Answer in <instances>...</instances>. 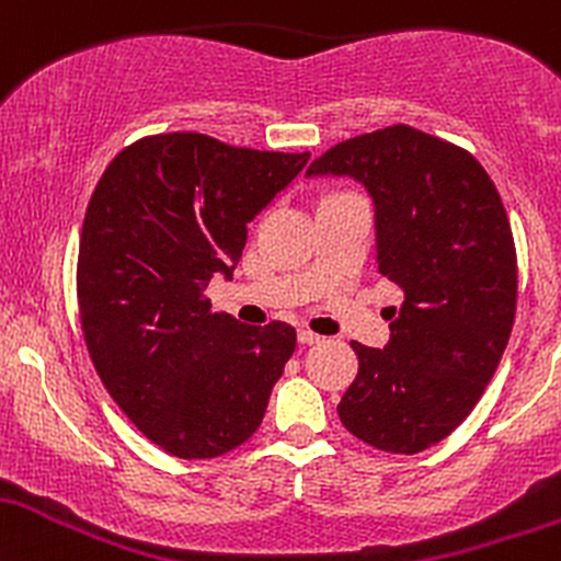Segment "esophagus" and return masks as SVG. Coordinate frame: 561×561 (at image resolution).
Instances as JSON below:
<instances>
[{"label":"esophagus","instance_id":"34e87169","mask_svg":"<svg viewBox=\"0 0 561 561\" xmlns=\"http://www.w3.org/2000/svg\"><path fill=\"white\" fill-rule=\"evenodd\" d=\"M297 339H299V344H305V347H310V344H318L320 342L318 333H312V331H307V329H299Z\"/></svg>","mask_w":561,"mask_h":561}]
</instances>
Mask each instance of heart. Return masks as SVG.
<instances>
[{
	"label": "heart",
	"mask_w": 561,
	"mask_h": 561,
	"mask_svg": "<svg viewBox=\"0 0 561 561\" xmlns=\"http://www.w3.org/2000/svg\"><path fill=\"white\" fill-rule=\"evenodd\" d=\"M339 196H342V193H336V196H329V198H339Z\"/></svg>",
	"instance_id": "1"
}]
</instances>
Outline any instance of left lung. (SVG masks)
<instances>
[{
	"label": "left lung",
	"instance_id": "left-lung-1",
	"mask_svg": "<svg viewBox=\"0 0 561 561\" xmlns=\"http://www.w3.org/2000/svg\"><path fill=\"white\" fill-rule=\"evenodd\" d=\"M310 178H352L374 201L376 264L405 294L383 350L339 419L387 453L432 448L469 416L499 368L517 310V251L493 180L458 145L405 124L333 145Z\"/></svg>",
	"mask_w": 561,
	"mask_h": 561
}]
</instances>
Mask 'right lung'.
<instances>
[{"instance_id":"obj_1","label":"right lung","mask_w":561,"mask_h":561,"mask_svg":"<svg viewBox=\"0 0 561 561\" xmlns=\"http://www.w3.org/2000/svg\"><path fill=\"white\" fill-rule=\"evenodd\" d=\"M310 153L232 148L198 131L131 142L94 187L79 241V318L94 370L131 424L178 458H217L260 430L297 347L273 320L211 312L251 219Z\"/></svg>"}]
</instances>
